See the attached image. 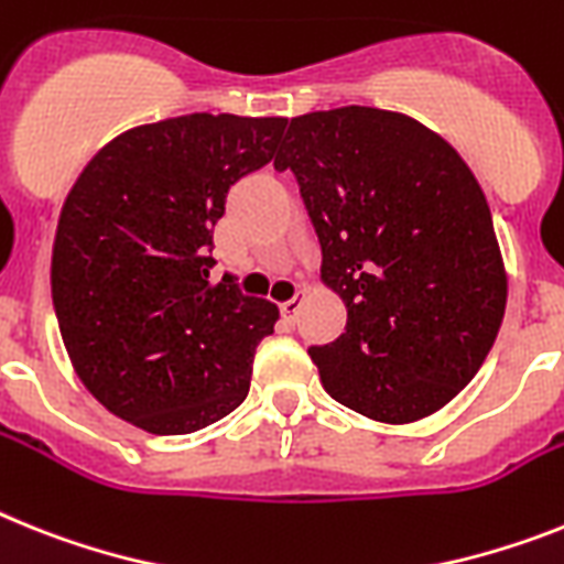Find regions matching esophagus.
<instances>
[{"mask_svg": "<svg viewBox=\"0 0 564 564\" xmlns=\"http://www.w3.org/2000/svg\"><path fill=\"white\" fill-rule=\"evenodd\" d=\"M301 301H304V290H297L295 297H290V301H283L281 304V315L286 324H295L297 312H301Z\"/></svg>", "mask_w": 564, "mask_h": 564, "instance_id": "obj_1", "label": "esophagus"}]
</instances>
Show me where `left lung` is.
<instances>
[{
  "mask_svg": "<svg viewBox=\"0 0 564 564\" xmlns=\"http://www.w3.org/2000/svg\"><path fill=\"white\" fill-rule=\"evenodd\" d=\"M274 169L295 174L321 281L347 304V333L310 347L324 390L384 424L442 410L479 372L508 304L479 180L427 126L367 106L292 117Z\"/></svg>",
  "mask_w": 564,
  "mask_h": 564,
  "instance_id": "1",
  "label": "left lung"
}]
</instances>
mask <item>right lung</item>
<instances>
[{"mask_svg":"<svg viewBox=\"0 0 564 564\" xmlns=\"http://www.w3.org/2000/svg\"><path fill=\"white\" fill-rule=\"evenodd\" d=\"M286 117L186 113L94 154L65 197L51 295L65 349L99 404L154 435L209 427L243 404L278 306L212 283L226 194L267 165Z\"/></svg>","mask_w":564,"mask_h":564,"instance_id":"obj_1","label":"right lung"}]
</instances>
